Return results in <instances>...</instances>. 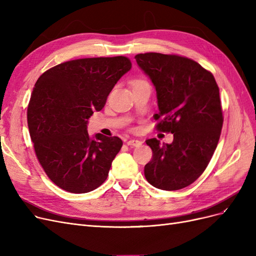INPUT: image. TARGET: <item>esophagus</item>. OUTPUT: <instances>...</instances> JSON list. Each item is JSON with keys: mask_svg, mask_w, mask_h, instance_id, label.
<instances>
[{"mask_svg": "<svg viewBox=\"0 0 256 256\" xmlns=\"http://www.w3.org/2000/svg\"><path fill=\"white\" fill-rule=\"evenodd\" d=\"M127 144L129 145V146H140V145H142V142L141 141H138V140H129L128 142H127Z\"/></svg>", "mask_w": 256, "mask_h": 256, "instance_id": "1", "label": "esophagus"}]
</instances>
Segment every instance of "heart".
Returning a JSON list of instances; mask_svg holds the SVG:
<instances>
[{"label":"heart","mask_w":256,"mask_h":256,"mask_svg":"<svg viewBox=\"0 0 256 256\" xmlns=\"http://www.w3.org/2000/svg\"><path fill=\"white\" fill-rule=\"evenodd\" d=\"M138 81H142V80H138Z\"/></svg>","instance_id":"obj_1"}]
</instances>
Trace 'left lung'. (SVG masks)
Masks as SVG:
<instances>
[{
    "mask_svg": "<svg viewBox=\"0 0 256 256\" xmlns=\"http://www.w3.org/2000/svg\"><path fill=\"white\" fill-rule=\"evenodd\" d=\"M156 88V129L174 136L171 144L146 141L152 158L144 168L152 186L180 190L203 174L218 145L223 125L219 88L210 72L196 60L156 52L134 56Z\"/></svg>",
    "mask_w": 256,
    "mask_h": 256,
    "instance_id": "obj_1",
    "label": "left lung"
}]
</instances>
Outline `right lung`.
<instances>
[{"label": "right lung", "mask_w": 256, "mask_h": 256, "mask_svg": "<svg viewBox=\"0 0 256 256\" xmlns=\"http://www.w3.org/2000/svg\"><path fill=\"white\" fill-rule=\"evenodd\" d=\"M130 68L126 56L79 58L48 69L35 83L28 106L30 136L44 171L60 189L86 193L106 180L122 141L100 134L90 138L88 122Z\"/></svg>", "instance_id": "obj_1"}]
</instances>
